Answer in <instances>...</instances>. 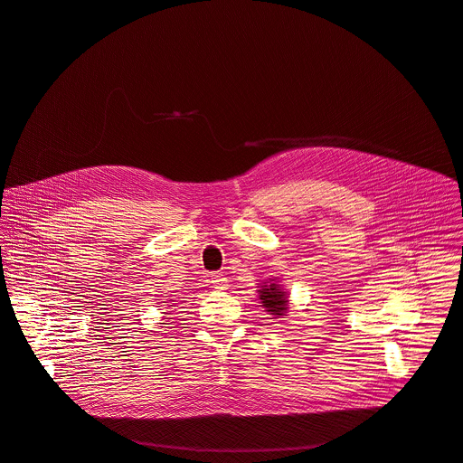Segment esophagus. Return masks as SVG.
I'll return each mask as SVG.
<instances>
[{
    "instance_id": "34e87169",
    "label": "esophagus",
    "mask_w": 463,
    "mask_h": 463,
    "mask_svg": "<svg viewBox=\"0 0 463 463\" xmlns=\"http://www.w3.org/2000/svg\"><path fill=\"white\" fill-rule=\"evenodd\" d=\"M210 283L213 285V288H224L226 287V277L222 273H210Z\"/></svg>"
}]
</instances>
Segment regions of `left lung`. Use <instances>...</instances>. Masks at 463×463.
<instances>
[{
	"mask_svg": "<svg viewBox=\"0 0 463 463\" xmlns=\"http://www.w3.org/2000/svg\"><path fill=\"white\" fill-rule=\"evenodd\" d=\"M260 294V303L266 308V312L273 314V316H285V312L288 310V299L287 294L281 290L279 285H264L262 290H259Z\"/></svg>",
	"mask_w": 463,
	"mask_h": 463,
	"instance_id": "8db88e82",
	"label": "left lung"
}]
</instances>
